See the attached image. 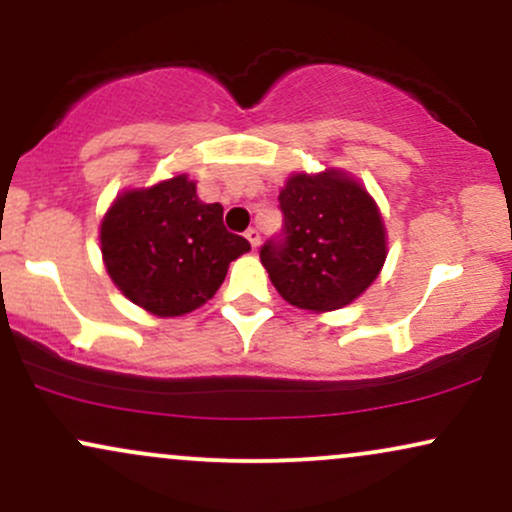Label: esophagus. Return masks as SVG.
Listing matches in <instances>:
<instances>
[{
    "instance_id": "obj_1",
    "label": "esophagus",
    "mask_w": 512,
    "mask_h": 512,
    "mask_svg": "<svg viewBox=\"0 0 512 512\" xmlns=\"http://www.w3.org/2000/svg\"><path fill=\"white\" fill-rule=\"evenodd\" d=\"M245 238L250 240V245L252 248H257V245H260V228H248V233H245Z\"/></svg>"
}]
</instances>
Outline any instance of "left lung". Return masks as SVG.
I'll list each match as a JSON object with an SVG mask.
<instances>
[{
    "label": "left lung",
    "instance_id": "8db88e82",
    "mask_svg": "<svg viewBox=\"0 0 512 512\" xmlns=\"http://www.w3.org/2000/svg\"><path fill=\"white\" fill-rule=\"evenodd\" d=\"M284 231L260 260L284 301L313 313L339 310L378 279L387 231L375 199L344 170L291 173L279 192Z\"/></svg>",
    "mask_w": 512,
    "mask_h": 512
}]
</instances>
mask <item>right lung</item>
Returning <instances> with one entry per match:
<instances>
[{
  "label": "right lung",
  "mask_w": 512,
  "mask_h": 512,
  "mask_svg": "<svg viewBox=\"0 0 512 512\" xmlns=\"http://www.w3.org/2000/svg\"><path fill=\"white\" fill-rule=\"evenodd\" d=\"M248 250V240L223 226L221 204L202 202L185 173L125 190L101 221L110 279L158 317L192 313L214 298L228 264Z\"/></svg>",
  "instance_id": "1"
}]
</instances>
